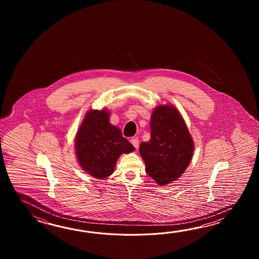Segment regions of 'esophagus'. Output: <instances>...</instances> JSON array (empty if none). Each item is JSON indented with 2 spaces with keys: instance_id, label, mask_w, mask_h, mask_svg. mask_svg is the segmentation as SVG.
Wrapping results in <instances>:
<instances>
[{
  "instance_id": "1",
  "label": "esophagus",
  "mask_w": 259,
  "mask_h": 259,
  "mask_svg": "<svg viewBox=\"0 0 259 259\" xmlns=\"http://www.w3.org/2000/svg\"><path fill=\"white\" fill-rule=\"evenodd\" d=\"M131 142H132V145H133L135 148L138 149V147H139V139H138L137 137L132 138Z\"/></svg>"
}]
</instances>
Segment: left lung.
I'll return each mask as SVG.
<instances>
[{
    "mask_svg": "<svg viewBox=\"0 0 259 259\" xmlns=\"http://www.w3.org/2000/svg\"><path fill=\"white\" fill-rule=\"evenodd\" d=\"M140 154L146 173L161 186L176 181L190 164L193 142L174 106L159 105L152 113L151 139L141 143Z\"/></svg>",
    "mask_w": 259,
    "mask_h": 259,
    "instance_id": "1",
    "label": "left lung"
}]
</instances>
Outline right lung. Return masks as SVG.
Wrapping results in <instances>:
<instances>
[{
    "mask_svg": "<svg viewBox=\"0 0 259 259\" xmlns=\"http://www.w3.org/2000/svg\"><path fill=\"white\" fill-rule=\"evenodd\" d=\"M107 111L91 110L77 131L75 147L83 170L96 179H105L114 172L116 160L135 148L120 130L111 125Z\"/></svg>",
    "mask_w": 259,
    "mask_h": 259,
    "instance_id": "right-lung-1",
    "label": "right lung"
}]
</instances>
